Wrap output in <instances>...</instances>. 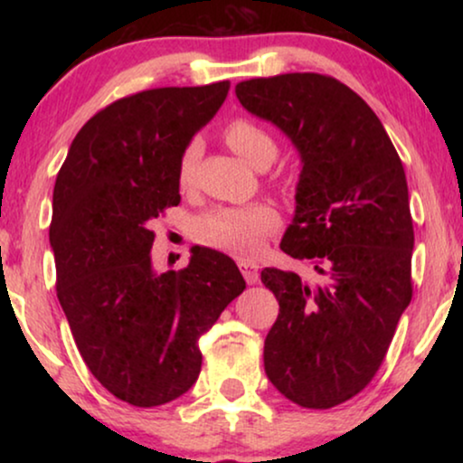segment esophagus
<instances>
[{
    "label": "esophagus",
    "mask_w": 463,
    "mask_h": 463,
    "mask_svg": "<svg viewBox=\"0 0 463 463\" xmlns=\"http://www.w3.org/2000/svg\"><path fill=\"white\" fill-rule=\"evenodd\" d=\"M238 268L242 271L246 284H255L259 280V263L250 261V259H240Z\"/></svg>",
    "instance_id": "1"
}]
</instances>
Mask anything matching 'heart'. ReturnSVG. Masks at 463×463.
Masks as SVG:
<instances>
[{"instance_id": "1", "label": "heart", "mask_w": 463, "mask_h": 463, "mask_svg": "<svg viewBox=\"0 0 463 463\" xmlns=\"http://www.w3.org/2000/svg\"><path fill=\"white\" fill-rule=\"evenodd\" d=\"M223 137L240 157L257 166L259 162L276 156V143L265 128L249 118H233L223 128ZM200 156L198 141H189L179 157L176 181L181 187L192 183V175ZM278 227V213L269 204L257 202L249 206H219L194 221V238L211 249L255 255L263 238Z\"/></svg>"}]
</instances>
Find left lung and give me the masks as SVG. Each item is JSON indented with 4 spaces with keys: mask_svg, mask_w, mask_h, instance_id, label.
Instances as JSON below:
<instances>
[{
    "mask_svg": "<svg viewBox=\"0 0 463 463\" xmlns=\"http://www.w3.org/2000/svg\"><path fill=\"white\" fill-rule=\"evenodd\" d=\"M236 97L299 149L297 211L280 249L325 276L307 284L295 271H261L280 306L265 373L299 407H337L375 377L413 297L402 162L375 111L331 75L246 80Z\"/></svg>",
    "mask_w": 463,
    "mask_h": 463,
    "instance_id": "8db88e82",
    "label": "left lung"
}]
</instances>
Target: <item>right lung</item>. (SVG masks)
<instances>
[{
	"instance_id": "right-lung-1",
	"label": "right lung",
	"mask_w": 463,
	"mask_h": 463,
	"mask_svg": "<svg viewBox=\"0 0 463 463\" xmlns=\"http://www.w3.org/2000/svg\"><path fill=\"white\" fill-rule=\"evenodd\" d=\"M230 81L154 88L113 100L75 135L54 183L56 297L84 363L132 407L192 388L200 335L246 288L223 252L195 246L187 268H151L154 221L181 202L176 166Z\"/></svg>"
}]
</instances>
